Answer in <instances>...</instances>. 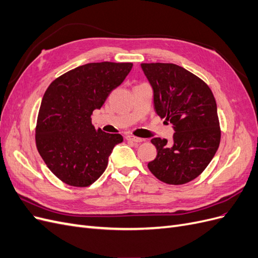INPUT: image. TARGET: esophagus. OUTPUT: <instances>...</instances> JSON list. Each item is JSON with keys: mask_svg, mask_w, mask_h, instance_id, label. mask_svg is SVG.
Masks as SVG:
<instances>
[{"mask_svg": "<svg viewBox=\"0 0 258 258\" xmlns=\"http://www.w3.org/2000/svg\"><path fill=\"white\" fill-rule=\"evenodd\" d=\"M129 142H132V143H141L143 141V139L141 138H138V137H134V136H128L126 138Z\"/></svg>", "mask_w": 258, "mask_h": 258, "instance_id": "obj_1", "label": "esophagus"}]
</instances>
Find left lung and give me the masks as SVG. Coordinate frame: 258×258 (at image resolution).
I'll use <instances>...</instances> for the list:
<instances>
[{
  "instance_id": "left-lung-1",
  "label": "left lung",
  "mask_w": 258,
  "mask_h": 258,
  "mask_svg": "<svg viewBox=\"0 0 258 258\" xmlns=\"http://www.w3.org/2000/svg\"><path fill=\"white\" fill-rule=\"evenodd\" d=\"M152 86L155 112L172 123L173 140L154 138L157 156L148 169L161 182L188 183L202 173L221 141L217 107L209 86L173 63H141Z\"/></svg>"
}]
</instances>
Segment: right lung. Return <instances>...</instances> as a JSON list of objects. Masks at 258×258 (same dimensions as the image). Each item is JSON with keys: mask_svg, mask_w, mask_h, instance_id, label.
<instances>
[{"mask_svg": "<svg viewBox=\"0 0 258 258\" xmlns=\"http://www.w3.org/2000/svg\"><path fill=\"white\" fill-rule=\"evenodd\" d=\"M132 63L97 62L75 68L54 80L45 91L37 116V151L51 172L68 185L86 187L102 175L118 134L91 123L110 92L123 82Z\"/></svg>", "mask_w": 258, "mask_h": 258, "instance_id": "right-lung-1", "label": "right lung"}]
</instances>
